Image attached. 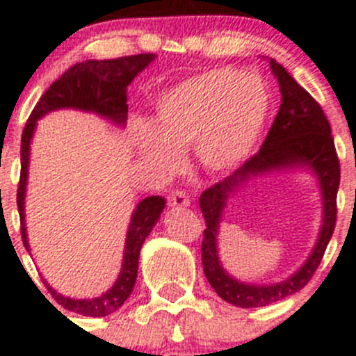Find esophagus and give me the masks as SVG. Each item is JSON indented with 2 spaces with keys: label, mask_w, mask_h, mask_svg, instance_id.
Segmentation results:
<instances>
[{
  "label": "esophagus",
  "mask_w": 356,
  "mask_h": 356,
  "mask_svg": "<svg viewBox=\"0 0 356 356\" xmlns=\"http://www.w3.org/2000/svg\"><path fill=\"white\" fill-rule=\"evenodd\" d=\"M168 205L177 207V209H184L189 205V196L184 191H172L168 195Z\"/></svg>",
  "instance_id": "obj_1"
}]
</instances>
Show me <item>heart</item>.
<instances>
[{
    "label": "heart",
    "mask_w": 356,
    "mask_h": 356,
    "mask_svg": "<svg viewBox=\"0 0 356 356\" xmlns=\"http://www.w3.org/2000/svg\"><path fill=\"white\" fill-rule=\"evenodd\" d=\"M270 109V92L259 76L213 69L165 90L153 127L136 123L134 139L144 163L161 175L177 174L189 147L203 170L226 174L250 156Z\"/></svg>",
    "instance_id": "obj_1"
}]
</instances>
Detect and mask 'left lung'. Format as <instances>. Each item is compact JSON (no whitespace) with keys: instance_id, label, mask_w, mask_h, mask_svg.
<instances>
[{"instance_id":"obj_1","label":"left lung","mask_w":356,"mask_h":356,"mask_svg":"<svg viewBox=\"0 0 356 356\" xmlns=\"http://www.w3.org/2000/svg\"><path fill=\"white\" fill-rule=\"evenodd\" d=\"M270 67L280 85L282 104L261 149L234 174L213 184L200 196V209L207 224L202 241L203 271L219 298L238 308H261L301 291L318 268L336 226L341 168L329 120L318 102L289 74L284 65L270 58ZM294 168L312 171L323 195V226L312 254L296 274L282 282L262 286L236 281L223 270L216 243L227 200L250 178Z\"/></svg>"}]
</instances>
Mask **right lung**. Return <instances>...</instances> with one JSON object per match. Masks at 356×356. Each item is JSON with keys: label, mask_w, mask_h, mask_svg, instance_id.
Listing matches in <instances>:
<instances>
[{"label": "right lung", "mask_w": 356, "mask_h": 356, "mask_svg": "<svg viewBox=\"0 0 356 356\" xmlns=\"http://www.w3.org/2000/svg\"><path fill=\"white\" fill-rule=\"evenodd\" d=\"M154 57H156L154 54H139L109 58V60L78 62V64L71 65L57 81L51 83L50 88L41 95L40 102L34 106L22 132L20 182L19 189H17L20 231H22V241L27 252H31V248L29 241H27L24 200H26L27 174H29L31 140H33L38 120H41L48 113L57 111V109H78V111L94 113V115L108 120L113 125L123 129L127 125V113H129L127 86L154 60ZM165 205L167 202L161 196H147L143 202L137 203L136 210L130 217L129 231H127L122 270H120L115 285L108 292L94 299H72L58 294L44 280V285L54 296L55 301L69 312L79 313L83 316H108L122 308L136 285L140 247L160 219Z\"/></svg>", "instance_id": "obj_1"}]
</instances>
